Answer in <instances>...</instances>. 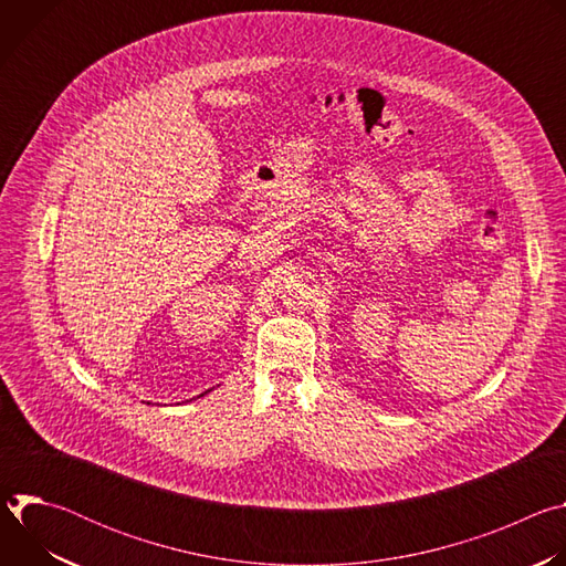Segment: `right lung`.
<instances>
[{"instance_id":"obj_1","label":"right lung","mask_w":566,"mask_h":566,"mask_svg":"<svg viewBox=\"0 0 566 566\" xmlns=\"http://www.w3.org/2000/svg\"><path fill=\"white\" fill-rule=\"evenodd\" d=\"M199 396H203V394H199Z\"/></svg>"}]
</instances>
